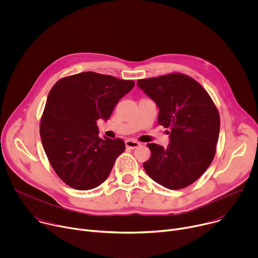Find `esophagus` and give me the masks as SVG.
I'll use <instances>...</instances> for the list:
<instances>
[{
	"label": "esophagus",
	"instance_id": "esophagus-1",
	"mask_svg": "<svg viewBox=\"0 0 258 258\" xmlns=\"http://www.w3.org/2000/svg\"><path fill=\"white\" fill-rule=\"evenodd\" d=\"M140 145L141 144L139 142L135 141V140H126L125 141V146L130 149H136V148H138Z\"/></svg>",
	"mask_w": 258,
	"mask_h": 258
}]
</instances>
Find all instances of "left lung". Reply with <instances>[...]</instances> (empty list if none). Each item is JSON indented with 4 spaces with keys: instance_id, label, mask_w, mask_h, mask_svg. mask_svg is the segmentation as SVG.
Listing matches in <instances>:
<instances>
[{
    "instance_id": "left-lung-1",
    "label": "left lung",
    "mask_w": 258,
    "mask_h": 258,
    "mask_svg": "<svg viewBox=\"0 0 258 258\" xmlns=\"http://www.w3.org/2000/svg\"><path fill=\"white\" fill-rule=\"evenodd\" d=\"M137 86L157 107L158 123L169 127L166 148L147 144L151 151L144 168L159 185L178 190L197 180L210 165L219 136V114L207 92L180 73L139 80Z\"/></svg>"
}]
</instances>
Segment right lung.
Here are the masks:
<instances>
[{
	"label": "right lung",
	"mask_w": 258,
	"mask_h": 258,
	"mask_svg": "<svg viewBox=\"0 0 258 258\" xmlns=\"http://www.w3.org/2000/svg\"><path fill=\"white\" fill-rule=\"evenodd\" d=\"M135 82L87 71L58 81L41 119V139L58 176L69 187L100 186L124 151L121 139L99 138L97 120H108Z\"/></svg>",
	"instance_id": "1"
}]
</instances>
